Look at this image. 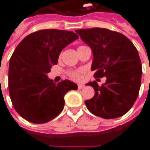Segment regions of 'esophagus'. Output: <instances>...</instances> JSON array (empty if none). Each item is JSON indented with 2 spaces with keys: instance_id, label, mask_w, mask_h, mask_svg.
<instances>
[{
  "instance_id": "34e87169",
  "label": "esophagus",
  "mask_w": 150,
  "mask_h": 150,
  "mask_svg": "<svg viewBox=\"0 0 150 150\" xmlns=\"http://www.w3.org/2000/svg\"><path fill=\"white\" fill-rule=\"evenodd\" d=\"M84 88V85L83 84H78V88L79 89H82V88Z\"/></svg>"
}]
</instances>
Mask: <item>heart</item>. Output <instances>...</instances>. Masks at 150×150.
<instances>
[{"label":"heart","mask_w":150,"mask_h":150,"mask_svg":"<svg viewBox=\"0 0 150 150\" xmlns=\"http://www.w3.org/2000/svg\"><path fill=\"white\" fill-rule=\"evenodd\" d=\"M83 71H69L68 75L70 78H71L74 80H79L81 79V72Z\"/></svg>","instance_id":"obj_1"}]
</instances>
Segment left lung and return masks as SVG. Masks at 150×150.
I'll return each instance as SVG.
<instances>
[{"label": "left lung", "mask_w": 150, "mask_h": 150, "mask_svg": "<svg viewBox=\"0 0 150 150\" xmlns=\"http://www.w3.org/2000/svg\"><path fill=\"white\" fill-rule=\"evenodd\" d=\"M75 32L91 49V70L95 71V78L107 79L102 86L96 81L87 84L93 87L95 96L85 101L86 107L104 119L122 116L135 103L141 87L142 67L137 50L125 35L108 29Z\"/></svg>", "instance_id": "left-lung-1"}]
</instances>
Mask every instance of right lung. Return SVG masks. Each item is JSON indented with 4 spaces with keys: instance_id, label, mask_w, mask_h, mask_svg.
Masks as SVG:
<instances>
[{
    "instance_id": "1",
    "label": "right lung",
    "mask_w": 150,
    "mask_h": 150,
    "mask_svg": "<svg viewBox=\"0 0 150 150\" xmlns=\"http://www.w3.org/2000/svg\"><path fill=\"white\" fill-rule=\"evenodd\" d=\"M72 31L42 30L29 34L9 60L8 90L15 110L29 122L43 124L60 114L64 96L78 86L68 79L55 84L47 74L60 53L78 39Z\"/></svg>"
}]
</instances>
